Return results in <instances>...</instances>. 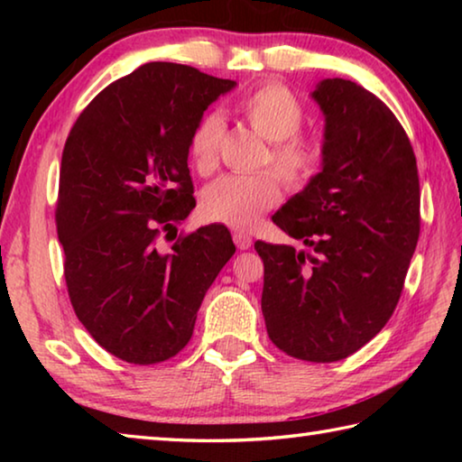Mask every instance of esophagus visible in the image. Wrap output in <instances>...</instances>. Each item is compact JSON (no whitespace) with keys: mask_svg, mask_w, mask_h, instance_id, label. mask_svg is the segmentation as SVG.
<instances>
[{"mask_svg":"<svg viewBox=\"0 0 462 462\" xmlns=\"http://www.w3.org/2000/svg\"><path fill=\"white\" fill-rule=\"evenodd\" d=\"M234 245H236L238 250H248L250 245H253V238L245 232H234Z\"/></svg>","mask_w":462,"mask_h":462,"instance_id":"obj_1","label":"esophagus"}]
</instances>
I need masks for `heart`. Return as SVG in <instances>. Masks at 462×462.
<instances>
[{"label": "heart", "instance_id": "1", "mask_svg": "<svg viewBox=\"0 0 462 462\" xmlns=\"http://www.w3.org/2000/svg\"><path fill=\"white\" fill-rule=\"evenodd\" d=\"M232 112L264 143L259 167L271 169L250 175H226L203 191L201 212L208 220L236 230H248L263 214L277 206L281 183L300 191L322 173L324 140L303 132L306 109L283 85L264 83L236 99ZM224 122L217 114H203L189 134V156L199 175H212L220 162Z\"/></svg>", "mask_w": 462, "mask_h": 462}]
</instances>
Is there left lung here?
Instances as JSON below:
<instances>
[{
  "label": "left lung",
  "mask_w": 462,
  "mask_h": 462,
  "mask_svg": "<svg viewBox=\"0 0 462 462\" xmlns=\"http://www.w3.org/2000/svg\"><path fill=\"white\" fill-rule=\"evenodd\" d=\"M326 162L273 224L311 248L256 240L271 342L310 363L346 358L381 332L420 238L416 154L400 120L361 85L326 79Z\"/></svg>",
  "instance_id": "1"
}]
</instances>
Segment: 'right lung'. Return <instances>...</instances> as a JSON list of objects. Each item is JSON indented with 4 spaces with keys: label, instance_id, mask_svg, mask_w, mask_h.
Segmentation results:
<instances>
[{
    "label": "right lung",
    "instance_id": "add662e5",
    "mask_svg": "<svg viewBox=\"0 0 462 462\" xmlns=\"http://www.w3.org/2000/svg\"><path fill=\"white\" fill-rule=\"evenodd\" d=\"M177 62H146L83 109L62 148L54 209L75 316L101 348L156 365L191 340L203 295L236 253L226 226L164 232L195 208L189 134L234 88Z\"/></svg>",
    "mask_w": 462,
    "mask_h": 462
}]
</instances>
